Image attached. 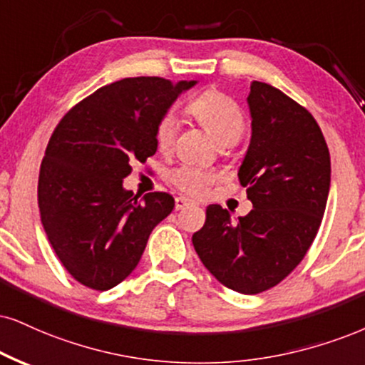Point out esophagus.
<instances>
[{
  "label": "esophagus",
  "mask_w": 365,
  "mask_h": 365,
  "mask_svg": "<svg viewBox=\"0 0 365 365\" xmlns=\"http://www.w3.org/2000/svg\"><path fill=\"white\" fill-rule=\"evenodd\" d=\"M191 205H196V203L192 200H190V197H184V196L175 197V210H184L186 206H191Z\"/></svg>",
  "instance_id": "obj_1"
}]
</instances>
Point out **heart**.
I'll return each instance as SVG.
<instances>
[{
    "instance_id": "b5f03b06",
    "label": "heart",
    "mask_w": 365,
    "mask_h": 365,
    "mask_svg": "<svg viewBox=\"0 0 365 365\" xmlns=\"http://www.w3.org/2000/svg\"><path fill=\"white\" fill-rule=\"evenodd\" d=\"M190 111L197 123L218 143L237 142L244 133V116L240 108L223 93H201L190 103ZM175 130H178V118L173 111L162 115L155 127V143L160 150L173 147ZM169 181L178 190L197 196L205 191L206 184L213 181V174L195 165H181L169 174Z\"/></svg>"
}]
</instances>
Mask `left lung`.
I'll return each instance as SVG.
<instances>
[{
	"mask_svg": "<svg viewBox=\"0 0 365 365\" xmlns=\"http://www.w3.org/2000/svg\"><path fill=\"white\" fill-rule=\"evenodd\" d=\"M252 135L238 169L254 210L232 222L220 205L192 235L201 262L223 286L257 294L291 274L320 228L330 192V152L317 120L279 89L252 81Z\"/></svg>",
	"mask_w": 365,
	"mask_h": 365,
	"instance_id": "obj_1",
	"label": "left lung"
}]
</instances>
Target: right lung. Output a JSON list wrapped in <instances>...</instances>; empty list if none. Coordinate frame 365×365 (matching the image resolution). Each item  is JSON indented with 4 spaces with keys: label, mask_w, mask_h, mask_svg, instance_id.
I'll return each instance as SVG.
<instances>
[{
    "label": "right lung",
    "mask_w": 365,
    "mask_h": 365,
    "mask_svg": "<svg viewBox=\"0 0 365 365\" xmlns=\"http://www.w3.org/2000/svg\"><path fill=\"white\" fill-rule=\"evenodd\" d=\"M197 81L127 78L67 113L48 140L38 175L43 230L81 284L106 291L137 267L148 235L174 208L168 192L137 200L123 179L157 152V121Z\"/></svg>",
    "instance_id": "add662e5"
}]
</instances>
